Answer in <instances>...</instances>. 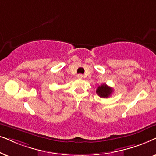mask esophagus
Instances as JSON below:
<instances>
[{
	"mask_svg": "<svg viewBox=\"0 0 156 156\" xmlns=\"http://www.w3.org/2000/svg\"><path fill=\"white\" fill-rule=\"evenodd\" d=\"M77 77H78V78H80V79H81V78H83V76L82 74H78V75H77Z\"/></svg>",
	"mask_w": 156,
	"mask_h": 156,
	"instance_id": "34e87169",
	"label": "esophagus"
}]
</instances>
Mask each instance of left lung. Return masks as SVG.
Wrapping results in <instances>:
<instances>
[{
  "instance_id": "1",
  "label": "left lung",
  "mask_w": 156,
  "mask_h": 156,
  "mask_svg": "<svg viewBox=\"0 0 156 156\" xmlns=\"http://www.w3.org/2000/svg\"><path fill=\"white\" fill-rule=\"evenodd\" d=\"M113 91V88L108 86L106 84L104 83L98 87L96 93L101 98H108L109 96H111Z\"/></svg>"
}]
</instances>
